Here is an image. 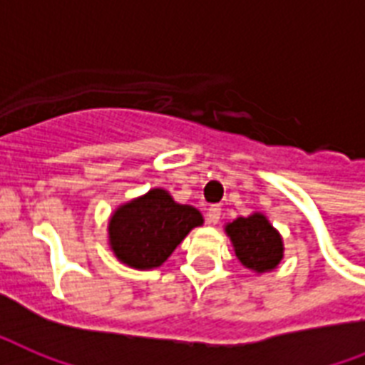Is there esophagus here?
Instances as JSON below:
<instances>
[{
  "label": "esophagus",
  "mask_w": 365,
  "mask_h": 365,
  "mask_svg": "<svg viewBox=\"0 0 365 365\" xmlns=\"http://www.w3.org/2000/svg\"><path fill=\"white\" fill-rule=\"evenodd\" d=\"M219 221H221V207L219 205H211L207 209V222L209 225H217Z\"/></svg>",
  "instance_id": "esophagus-1"
}]
</instances>
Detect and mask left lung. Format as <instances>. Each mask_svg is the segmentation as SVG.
<instances>
[{"label":"left lung","instance_id":"1","mask_svg":"<svg viewBox=\"0 0 365 365\" xmlns=\"http://www.w3.org/2000/svg\"><path fill=\"white\" fill-rule=\"evenodd\" d=\"M227 234L232 240L240 262L255 272H268L282 261V238L264 215L253 213L250 217H238L227 225Z\"/></svg>","mask_w":365,"mask_h":365}]
</instances>
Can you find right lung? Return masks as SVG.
<instances>
[{"label": "right lung", "instance_id": "1", "mask_svg": "<svg viewBox=\"0 0 365 365\" xmlns=\"http://www.w3.org/2000/svg\"><path fill=\"white\" fill-rule=\"evenodd\" d=\"M203 222L192 205H180L162 188L121 205L110 219V245L133 268H156L194 227Z\"/></svg>", "mask_w": 365, "mask_h": 365}]
</instances>
